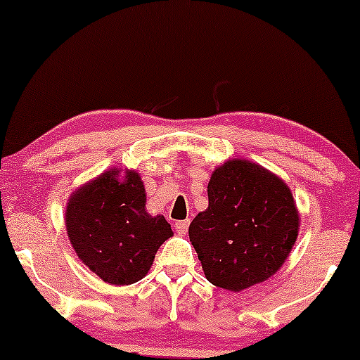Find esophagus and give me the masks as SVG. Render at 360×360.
Returning <instances> with one entry per match:
<instances>
[{"label": "esophagus", "mask_w": 360, "mask_h": 360, "mask_svg": "<svg viewBox=\"0 0 360 360\" xmlns=\"http://www.w3.org/2000/svg\"><path fill=\"white\" fill-rule=\"evenodd\" d=\"M188 226H189V220H181L174 223L176 232L179 235H186V232H188Z\"/></svg>", "instance_id": "1"}]
</instances>
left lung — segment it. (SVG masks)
Wrapping results in <instances>:
<instances>
[{"mask_svg": "<svg viewBox=\"0 0 360 360\" xmlns=\"http://www.w3.org/2000/svg\"><path fill=\"white\" fill-rule=\"evenodd\" d=\"M300 217L289 188L249 160H226L208 183V210L189 225L205 276L242 291L271 278L298 237Z\"/></svg>", "mask_w": 360, "mask_h": 360, "instance_id": "obj_1", "label": "left lung"}]
</instances>
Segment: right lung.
Masks as SVG:
<instances>
[{
  "mask_svg": "<svg viewBox=\"0 0 360 360\" xmlns=\"http://www.w3.org/2000/svg\"><path fill=\"white\" fill-rule=\"evenodd\" d=\"M65 229L82 262L115 286L142 279L157 249L172 237L166 218L146 212V189L137 172L128 171L120 181L117 169L72 194Z\"/></svg>",
  "mask_w": 360,
  "mask_h": 360,
  "instance_id": "add662e5",
  "label": "right lung"
}]
</instances>
